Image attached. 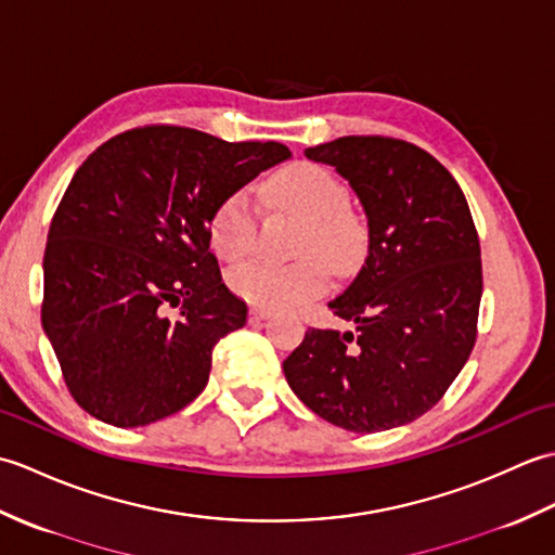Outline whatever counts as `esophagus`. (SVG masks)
<instances>
[{"mask_svg":"<svg viewBox=\"0 0 555 555\" xmlns=\"http://www.w3.org/2000/svg\"><path fill=\"white\" fill-rule=\"evenodd\" d=\"M267 317H271L269 308H262V305H253V308H250V322H262V320H267Z\"/></svg>","mask_w":555,"mask_h":555,"instance_id":"obj_1","label":"esophagus"}]
</instances>
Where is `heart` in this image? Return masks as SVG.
Returning a JSON list of instances; mask_svg holds the SVG:
<instances>
[{"mask_svg": "<svg viewBox=\"0 0 555 555\" xmlns=\"http://www.w3.org/2000/svg\"><path fill=\"white\" fill-rule=\"evenodd\" d=\"M350 193L336 171L317 162H296L262 188L269 209L291 211L302 219L296 255L300 262L279 267L262 259L229 269L227 284L235 296L262 308H291L322 296L328 269L346 271L367 250V221L348 205ZM257 211L250 195L235 191L215 209L209 241L223 259H243L253 250Z\"/></svg>", "mask_w": 555, "mask_h": 555, "instance_id": "obj_1", "label": "heart"}]
</instances>
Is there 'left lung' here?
<instances>
[{
	"mask_svg": "<svg viewBox=\"0 0 555 555\" xmlns=\"http://www.w3.org/2000/svg\"><path fill=\"white\" fill-rule=\"evenodd\" d=\"M348 179L370 247L328 308L356 334L308 328L284 360L305 405L348 431H384L431 410L477 340L481 250L457 181L427 150L388 135L308 147Z\"/></svg>",
	"mask_w": 555,
	"mask_h": 555,
	"instance_id": "obj_1",
	"label": "left lung"
}]
</instances>
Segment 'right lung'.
Instances as JSON below:
<instances>
[{"instance_id": "add662e5", "label": "right lung", "mask_w": 555, "mask_h": 555, "mask_svg": "<svg viewBox=\"0 0 555 555\" xmlns=\"http://www.w3.org/2000/svg\"><path fill=\"white\" fill-rule=\"evenodd\" d=\"M288 157L150 124L80 164L47 235L42 326L88 415L145 427L203 393L211 350L247 320L209 253L211 215Z\"/></svg>"}]
</instances>
